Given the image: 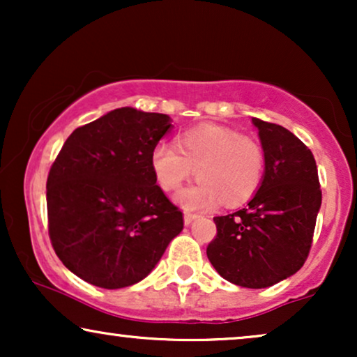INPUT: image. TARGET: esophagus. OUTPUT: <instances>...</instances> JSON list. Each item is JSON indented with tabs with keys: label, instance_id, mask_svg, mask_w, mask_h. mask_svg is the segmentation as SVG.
<instances>
[{
	"label": "esophagus",
	"instance_id": "1",
	"mask_svg": "<svg viewBox=\"0 0 357 357\" xmlns=\"http://www.w3.org/2000/svg\"><path fill=\"white\" fill-rule=\"evenodd\" d=\"M197 218H198V214L185 211V213H183V222H185V226H190V224H192Z\"/></svg>",
	"mask_w": 357,
	"mask_h": 357
}]
</instances>
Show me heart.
<instances>
[{"mask_svg":"<svg viewBox=\"0 0 357 357\" xmlns=\"http://www.w3.org/2000/svg\"><path fill=\"white\" fill-rule=\"evenodd\" d=\"M151 167L164 190H177L195 174L198 182L177 195L185 209L203 211L222 203H245L260 188L266 167L263 146L222 125L204 123L178 135L177 146L159 143Z\"/></svg>","mask_w":357,"mask_h":357,"instance_id":"1","label":"heart"}]
</instances>
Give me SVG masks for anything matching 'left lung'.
<instances>
[{"label": "left lung", "instance_id": "obj_1", "mask_svg": "<svg viewBox=\"0 0 357 357\" xmlns=\"http://www.w3.org/2000/svg\"><path fill=\"white\" fill-rule=\"evenodd\" d=\"M252 123L265 149V175L245 208L214 218L218 236L206 255L224 280L261 289L304 265L321 190L314 154L296 135L260 119H252Z\"/></svg>", "mask_w": 357, "mask_h": 357}]
</instances>
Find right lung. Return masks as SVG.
I'll return each mask as SVG.
<instances>
[{
    "label": "right lung",
    "instance_id": "obj_1",
    "mask_svg": "<svg viewBox=\"0 0 357 357\" xmlns=\"http://www.w3.org/2000/svg\"><path fill=\"white\" fill-rule=\"evenodd\" d=\"M170 126L169 115L121 107L76 128L56 155L47 178L48 236L86 282L136 284L182 232V211L151 167V151Z\"/></svg>",
    "mask_w": 357,
    "mask_h": 357
}]
</instances>
